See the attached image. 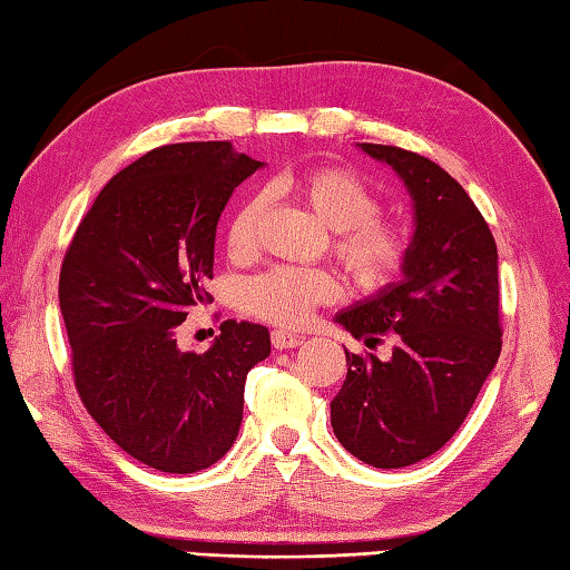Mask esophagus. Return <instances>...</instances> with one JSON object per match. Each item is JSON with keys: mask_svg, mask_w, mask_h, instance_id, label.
Wrapping results in <instances>:
<instances>
[{"mask_svg": "<svg viewBox=\"0 0 570 570\" xmlns=\"http://www.w3.org/2000/svg\"><path fill=\"white\" fill-rule=\"evenodd\" d=\"M303 335H295V332H285V330H275L273 332V347L275 350H293L303 345Z\"/></svg>", "mask_w": 570, "mask_h": 570, "instance_id": "34e87169", "label": "esophagus"}]
</instances>
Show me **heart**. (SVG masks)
I'll use <instances>...</instances> for the list:
<instances>
[{"label": "heart", "instance_id": "1", "mask_svg": "<svg viewBox=\"0 0 570 570\" xmlns=\"http://www.w3.org/2000/svg\"><path fill=\"white\" fill-rule=\"evenodd\" d=\"M273 190L287 193L315 213L335 233V253L360 285H382L400 271L406 257V235L377 216L374 193L350 170L307 168L283 176ZM265 210L261 196L245 198L235 208L225 230V248L233 257L255 253V230ZM337 281L320 267H275L245 289V305L253 315L285 327L305 325L313 309L337 295Z\"/></svg>", "mask_w": 570, "mask_h": 570}]
</instances>
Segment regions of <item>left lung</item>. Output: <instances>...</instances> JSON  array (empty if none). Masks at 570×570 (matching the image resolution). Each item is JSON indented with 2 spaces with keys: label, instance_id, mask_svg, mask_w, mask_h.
<instances>
[{
  "label": "left lung",
  "instance_id": "1",
  "mask_svg": "<svg viewBox=\"0 0 570 570\" xmlns=\"http://www.w3.org/2000/svg\"><path fill=\"white\" fill-rule=\"evenodd\" d=\"M390 166L412 198L402 277L335 315L354 340L392 354H347L330 404L332 432L352 456L402 469L439 452L464 422L501 354L499 253L474 200L434 160L357 144Z\"/></svg>",
  "mask_w": 570,
  "mask_h": 570
}]
</instances>
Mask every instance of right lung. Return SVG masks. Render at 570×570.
<instances>
[{"label":"right lung","instance_id":"obj_1","mask_svg":"<svg viewBox=\"0 0 570 570\" xmlns=\"http://www.w3.org/2000/svg\"><path fill=\"white\" fill-rule=\"evenodd\" d=\"M261 160L225 141L148 151L96 196L67 250L59 307L86 410L141 464L193 474L228 452L245 377L271 332L225 320L210 347H178V325L206 305L220 213Z\"/></svg>","mask_w":570,"mask_h":570}]
</instances>
